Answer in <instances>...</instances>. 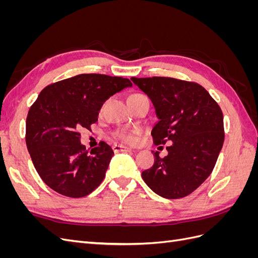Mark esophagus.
Segmentation results:
<instances>
[{
    "mask_svg": "<svg viewBox=\"0 0 258 258\" xmlns=\"http://www.w3.org/2000/svg\"><path fill=\"white\" fill-rule=\"evenodd\" d=\"M113 151L115 153H127V152H131V148L127 147L124 145H119V144H115L113 146Z\"/></svg>",
    "mask_w": 258,
    "mask_h": 258,
    "instance_id": "esophagus-1",
    "label": "esophagus"
}]
</instances>
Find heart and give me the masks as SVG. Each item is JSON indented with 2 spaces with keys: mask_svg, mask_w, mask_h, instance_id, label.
<instances>
[{
  "mask_svg": "<svg viewBox=\"0 0 258 258\" xmlns=\"http://www.w3.org/2000/svg\"><path fill=\"white\" fill-rule=\"evenodd\" d=\"M119 137L124 140H127V141H130V142L135 141L134 134H127V132H122V134H119Z\"/></svg>",
  "mask_w": 258,
  "mask_h": 258,
  "instance_id": "b5f03b06",
  "label": "heart"
}]
</instances>
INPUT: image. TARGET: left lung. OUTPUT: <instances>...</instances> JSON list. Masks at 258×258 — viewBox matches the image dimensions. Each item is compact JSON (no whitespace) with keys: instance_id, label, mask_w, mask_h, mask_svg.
Masks as SVG:
<instances>
[{"instance_id":"obj_1","label":"left lung","mask_w":258,"mask_h":258,"mask_svg":"<svg viewBox=\"0 0 258 258\" xmlns=\"http://www.w3.org/2000/svg\"><path fill=\"white\" fill-rule=\"evenodd\" d=\"M151 99L158 121L154 143L172 142L168 155L154 153V166L142 172L144 182L159 196L177 199L191 194L212 172L224 143L221 107L196 83L171 77H131Z\"/></svg>"}]
</instances>
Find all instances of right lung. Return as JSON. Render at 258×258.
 Listing matches in <instances>:
<instances>
[{
    "label": "right lung",
    "instance_id": "1",
    "mask_svg": "<svg viewBox=\"0 0 258 258\" xmlns=\"http://www.w3.org/2000/svg\"><path fill=\"white\" fill-rule=\"evenodd\" d=\"M132 87L122 77L81 74L44 88L27 117L26 143L44 183L63 196L89 195L103 181L114 152L101 142L89 152L80 130L98 120L103 102Z\"/></svg>",
    "mask_w": 258,
    "mask_h": 258
}]
</instances>
